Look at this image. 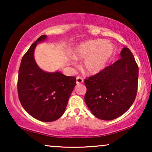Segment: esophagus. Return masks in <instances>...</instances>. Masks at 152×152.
<instances>
[{
	"label": "esophagus",
	"instance_id": "34e87169",
	"mask_svg": "<svg viewBox=\"0 0 152 152\" xmlns=\"http://www.w3.org/2000/svg\"><path fill=\"white\" fill-rule=\"evenodd\" d=\"M83 82H84V79L81 77L80 76H78L77 77V84H82Z\"/></svg>",
	"mask_w": 152,
	"mask_h": 152
}]
</instances>
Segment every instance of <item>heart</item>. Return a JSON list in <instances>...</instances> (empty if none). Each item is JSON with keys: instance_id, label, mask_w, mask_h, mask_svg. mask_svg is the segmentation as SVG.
<instances>
[{"instance_id": "b5f03b06", "label": "heart", "mask_w": 152, "mask_h": 152, "mask_svg": "<svg viewBox=\"0 0 152 152\" xmlns=\"http://www.w3.org/2000/svg\"><path fill=\"white\" fill-rule=\"evenodd\" d=\"M113 45L104 40L97 39L82 43L74 50L77 60H84V70L88 74H96L104 69L112 57Z\"/></svg>"}]
</instances>
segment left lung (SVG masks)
Masks as SVG:
<instances>
[{
    "instance_id": "left-lung-1",
    "label": "left lung",
    "mask_w": 152,
    "mask_h": 152,
    "mask_svg": "<svg viewBox=\"0 0 152 152\" xmlns=\"http://www.w3.org/2000/svg\"><path fill=\"white\" fill-rule=\"evenodd\" d=\"M121 58L98 73L84 80V100L95 117L103 120L115 119L131 107L138 91V66L128 48Z\"/></svg>"
}]
</instances>
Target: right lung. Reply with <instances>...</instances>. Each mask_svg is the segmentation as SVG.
<instances>
[{
	"instance_id": "obj_1",
	"label": "right lung",
	"mask_w": 152,
	"mask_h": 152,
	"mask_svg": "<svg viewBox=\"0 0 152 152\" xmlns=\"http://www.w3.org/2000/svg\"><path fill=\"white\" fill-rule=\"evenodd\" d=\"M46 37L42 35L37 39L23 57L17 89L22 107L31 116L40 121L53 122L65 111L76 78L58 71L45 72L37 66L34 58V49L37 43Z\"/></svg>"
}]
</instances>
